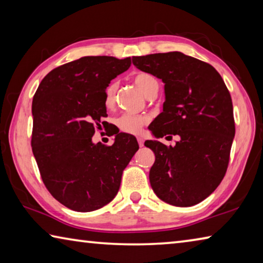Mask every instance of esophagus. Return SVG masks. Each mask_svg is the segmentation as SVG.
I'll return each instance as SVG.
<instances>
[{
    "label": "esophagus",
    "mask_w": 263,
    "mask_h": 263,
    "mask_svg": "<svg viewBox=\"0 0 263 263\" xmlns=\"http://www.w3.org/2000/svg\"><path fill=\"white\" fill-rule=\"evenodd\" d=\"M137 140H138V144H139L140 147H142V146H144V138L137 137Z\"/></svg>",
    "instance_id": "esophagus-1"
}]
</instances>
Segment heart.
I'll use <instances>...</instances> for the list:
<instances>
[{
    "mask_svg": "<svg viewBox=\"0 0 263 263\" xmlns=\"http://www.w3.org/2000/svg\"><path fill=\"white\" fill-rule=\"evenodd\" d=\"M133 81L137 87L144 92L146 96L153 94L159 89V82L153 75L148 73H138L133 77ZM118 83L112 81L106 86L104 90V105L106 108H112L116 103V94H117ZM148 122V117L146 115L137 114H124L117 119V126L119 130L126 133H139L141 127Z\"/></svg>",
    "mask_w": 263,
    "mask_h": 263,
    "instance_id": "b5f03b06",
    "label": "heart"
}]
</instances>
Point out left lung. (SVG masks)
<instances>
[{
    "label": "left lung",
    "instance_id": "obj_1",
    "mask_svg": "<svg viewBox=\"0 0 263 263\" xmlns=\"http://www.w3.org/2000/svg\"><path fill=\"white\" fill-rule=\"evenodd\" d=\"M138 69L164 83L163 111L151 128L155 138L179 136L174 147L145 141L155 154L151 186L171 205H195L224 179L235 125L230 91L206 62L181 52L132 57Z\"/></svg>",
    "mask_w": 263,
    "mask_h": 263
}]
</instances>
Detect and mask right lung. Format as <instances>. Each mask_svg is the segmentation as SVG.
Instances as JSON below:
<instances>
[{
	"instance_id": "add662e5",
	"label": "right lung",
	"mask_w": 263,
	"mask_h": 263,
	"mask_svg": "<svg viewBox=\"0 0 263 263\" xmlns=\"http://www.w3.org/2000/svg\"><path fill=\"white\" fill-rule=\"evenodd\" d=\"M130 66L131 58H80L51 70L33 96L32 152L47 190L70 210L94 211L112 201L139 148L126 133L112 146L91 140L106 116V86Z\"/></svg>"
}]
</instances>
